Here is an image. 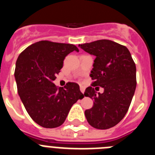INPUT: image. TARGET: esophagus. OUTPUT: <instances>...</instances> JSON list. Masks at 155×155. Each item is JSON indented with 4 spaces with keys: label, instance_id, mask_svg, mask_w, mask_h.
<instances>
[{
    "label": "esophagus",
    "instance_id": "esophagus-1",
    "mask_svg": "<svg viewBox=\"0 0 155 155\" xmlns=\"http://www.w3.org/2000/svg\"><path fill=\"white\" fill-rule=\"evenodd\" d=\"M80 90H81V92L83 93V94H84V91H85V88H84V87H83V86H81V87H80Z\"/></svg>",
    "mask_w": 155,
    "mask_h": 155
}]
</instances>
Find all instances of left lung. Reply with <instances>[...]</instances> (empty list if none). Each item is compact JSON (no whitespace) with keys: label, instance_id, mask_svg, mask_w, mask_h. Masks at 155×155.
Wrapping results in <instances>:
<instances>
[{"label":"left lung","instance_id":"obj_1","mask_svg":"<svg viewBox=\"0 0 155 155\" xmlns=\"http://www.w3.org/2000/svg\"><path fill=\"white\" fill-rule=\"evenodd\" d=\"M78 46L95 57L90 74L94 82L84 94L94 100L93 107L84 112L87 121L94 128H111L123 120L130 105L137 85L136 65L128 49L113 41L101 39ZM98 87L104 88L102 94H97Z\"/></svg>","mask_w":155,"mask_h":155}]
</instances>
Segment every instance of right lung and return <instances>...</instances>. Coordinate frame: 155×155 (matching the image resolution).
Returning <instances> with one entry per match:
<instances>
[{
	"mask_svg": "<svg viewBox=\"0 0 155 155\" xmlns=\"http://www.w3.org/2000/svg\"><path fill=\"white\" fill-rule=\"evenodd\" d=\"M78 52L73 44L39 41L27 47L16 61L15 78L18 93L27 113L45 128L64 124L70 109L84 98L76 83L57 88L53 81L70 53Z\"/></svg>",
	"mask_w": 155,
	"mask_h": 155,
	"instance_id": "obj_1",
	"label": "right lung"
}]
</instances>
